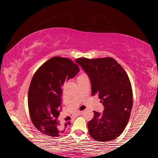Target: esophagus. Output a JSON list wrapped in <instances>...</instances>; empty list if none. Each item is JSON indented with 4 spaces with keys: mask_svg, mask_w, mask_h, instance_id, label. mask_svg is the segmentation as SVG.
I'll list each match as a JSON object with an SVG mask.
<instances>
[{
    "mask_svg": "<svg viewBox=\"0 0 158 158\" xmlns=\"http://www.w3.org/2000/svg\"><path fill=\"white\" fill-rule=\"evenodd\" d=\"M83 114V111H78L77 113H76L75 116H80V115H81Z\"/></svg>",
    "mask_w": 158,
    "mask_h": 158,
    "instance_id": "obj_1",
    "label": "esophagus"
}]
</instances>
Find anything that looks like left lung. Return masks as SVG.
Instances as JSON below:
<instances>
[{"label":"left lung","instance_id":"8db88e82","mask_svg":"<svg viewBox=\"0 0 158 158\" xmlns=\"http://www.w3.org/2000/svg\"><path fill=\"white\" fill-rule=\"evenodd\" d=\"M88 74L92 95H98L105 107L102 114L94 111L88 123L89 132L98 141H109L123 132L132 108V90L126 72L111 57L75 60Z\"/></svg>","mask_w":158,"mask_h":158}]
</instances>
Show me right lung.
<instances>
[{"label": "right lung", "instance_id": "add662e5", "mask_svg": "<svg viewBox=\"0 0 158 158\" xmlns=\"http://www.w3.org/2000/svg\"><path fill=\"white\" fill-rule=\"evenodd\" d=\"M77 64L68 58L53 57L35 72L28 93L29 114L37 130L50 137H58L70 125L60 123L62 86L79 73Z\"/></svg>", "mask_w": 158, "mask_h": 158}]
</instances>
